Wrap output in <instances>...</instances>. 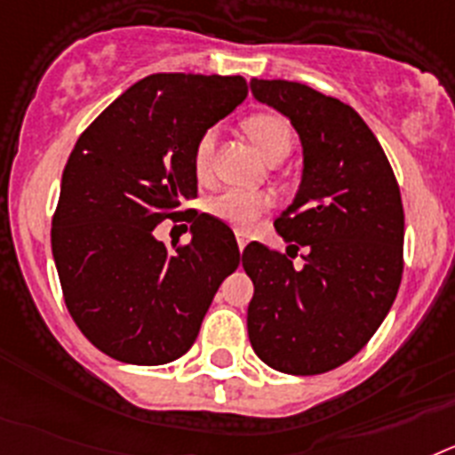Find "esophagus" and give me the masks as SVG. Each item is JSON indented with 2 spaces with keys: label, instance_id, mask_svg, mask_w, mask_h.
Masks as SVG:
<instances>
[{
  "label": "esophagus",
  "instance_id": "esophagus-1",
  "mask_svg": "<svg viewBox=\"0 0 455 455\" xmlns=\"http://www.w3.org/2000/svg\"><path fill=\"white\" fill-rule=\"evenodd\" d=\"M235 240H238V247H240V251H243L244 247H247V243H250V238H247V233H243V231H238V233H235Z\"/></svg>",
  "mask_w": 455,
  "mask_h": 455
}]
</instances>
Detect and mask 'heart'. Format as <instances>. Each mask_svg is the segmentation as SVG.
<instances>
[{"instance_id": "heart-1", "label": "heart", "mask_w": 455, "mask_h": 455, "mask_svg": "<svg viewBox=\"0 0 455 455\" xmlns=\"http://www.w3.org/2000/svg\"><path fill=\"white\" fill-rule=\"evenodd\" d=\"M244 130L250 134L259 151L266 156L267 162L276 164L291 153L293 146V130L288 125L286 118L276 114H254L244 121ZM217 146V128L211 125L199 134L192 151V164L199 179H208L212 169V156ZM272 205V199L263 192H250V189H224L212 199H208L205 208L212 217L222 220L224 224L240 231H250L259 217Z\"/></svg>"}]
</instances>
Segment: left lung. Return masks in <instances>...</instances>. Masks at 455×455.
<instances>
[{
    "instance_id": "8db88e82",
    "label": "left lung",
    "mask_w": 455,
    "mask_h": 455,
    "mask_svg": "<svg viewBox=\"0 0 455 455\" xmlns=\"http://www.w3.org/2000/svg\"><path fill=\"white\" fill-rule=\"evenodd\" d=\"M251 93L291 118L304 172L295 201L275 220L286 254L260 243L243 251L254 282L247 331L272 369L325 373L369 343L396 299L401 189L382 146L350 105L286 80H251ZM299 246L307 254L295 268Z\"/></svg>"
}]
</instances>
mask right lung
<instances>
[{
    "label": "right lung",
    "instance_id": "obj_1",
    "mask_svg": "<svg viewBox=\"0 0 455 455\" xmlns=\"http://www.w3.org/2000/svg\"><path fill=\"white\" fill-rule=\"evenodd\" d=\"M244 98L240 75H148L80 134L66 162L52 217L63 299L82 334L118 362L157 366L188 353L240 266L222 220L179 208L196 196L195 141ZM164 219H188L193 240L160 243L152 231Z\"/></svg>",
    "mask_w": 455,
    "mask_h": 455
}]
</instances>
